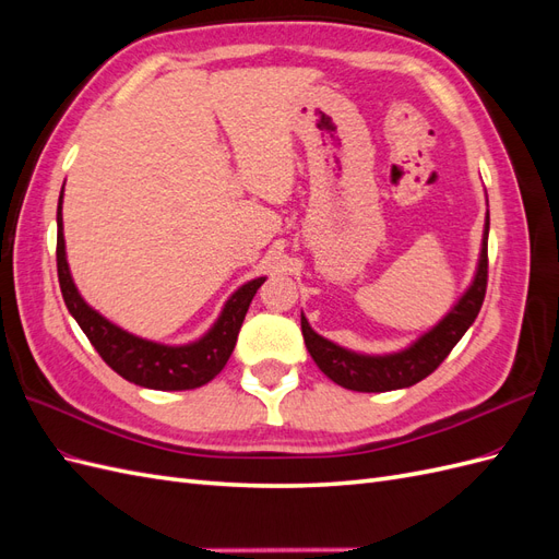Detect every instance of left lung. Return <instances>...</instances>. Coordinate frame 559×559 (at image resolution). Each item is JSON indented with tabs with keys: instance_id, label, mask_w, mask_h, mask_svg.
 Listing matches in <instances>:
<instances>
[{
	"instance_id": "1",
	"label": "left lung",
	"mask_w": 559,
	"mask_h": 559,
	"mask_svg": "<svg viewBox=\"0 0 559 559\" xmlns=\"http://www.w3.org/2000/svg\"><path fill=\"white\" fill-rule=\"evenodd\" d=\"M487 233L489 214L485 218L483 249L476 277H473L460 302H456L429 333L421 335L408 349L382 354V357L349 352L314 333L308 324V319L300 314V329L302 337H306V347L321 373L329 376L335 384L352 389V392H392V389L413 386L419 380L431 376L433 370L445 361L452 347L462 341V335L468 331L473 321H476L483 308L487 292Z\"/></svg>"
}]
</instances>
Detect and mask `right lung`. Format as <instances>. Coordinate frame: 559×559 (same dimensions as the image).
Wrapping results in <instances>:
<instances>
[{"label": "right lung", "mask_w": 559, "mask_h": 559, "mask_svg": "<svg viewBox=\"0 0 559 559\" xmlns=\"http://www.w3.org/2000/svg\"><path fill=\"white\" fill-rule=\"evenodd\" d=\"M64 189V186H62ZM58 280L64 306L76 319L81 331L88 335L91 345L97 349L109 368L128 382H134L146 389H160V392H181V389H195L207 384L212 378L222 373V368L230 359L233 347L238 343V333L249 310L251 298L257 296L259 286L265 277L251 280L235 292L216 324L189 345H160L144 341L123 329L111 324L97 310H93L81 298L74 280L70 275V265L64 257V235H62V191L58 200Z\"/></svg>", "instance_id": "obj_1"}]
</instances>
